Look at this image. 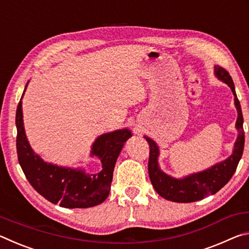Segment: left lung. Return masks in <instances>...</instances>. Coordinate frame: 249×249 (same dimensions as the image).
<instances>
[{
    "label": "left lung",
    "instance_id": "left-lung-1",
    "mask_svg": "<svg viewBox=\"0 0 249 249\" xmlns=\"http://www.w3.org/2000/svg\"><path fill=\"white\" fill-rule=\"evenodd\" d=\"M214 72L216 77L226 83L231 88L234 94V103L237 109V121L236 128L238 130V137L235 142L234 150L229 158L212 166L209 169L196 174L189 175L182 179H176L165 174L158 165L159 148L156 142L149 137L146 141L149 145V160H148V174L151 184L156 192L166 200L179 203H190L204 199L205 196L214 195L224 187L233 177L236 168L242 158L244 144H245V133L243 129V113L241 104L235 92L234 82L230 73L222 67H214Z\"/></svg>",
    "mask_w": 249,
    "mask_h": 249
}]
</instances>
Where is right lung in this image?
Returning <instances> with one entry per match:
<instances>
[{"label":"right lung","instance_id":"obj_1","mask_svg":"<svg viewBox=\"0 0 249 249\" xmlns=\"http://www.w3.org/2000/svg\"><path fill=\"white\" fill-rule=\"evenodd\" d=\"M16 127L18 162L28 182L46 200L68 209L91 208L107 200L117 157L125 142L132 136L130 130L124 128L96 138L92 145L91 156L99 157L102 162V170L96 175H88L81 169L45 162L34 153L24 129L22 99L16 109Z\"/></svg>","mask_w":249,"mask_h":249}]
</instances>
